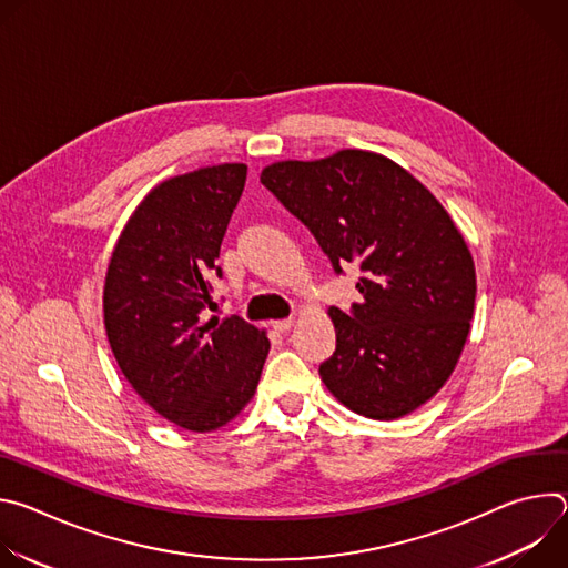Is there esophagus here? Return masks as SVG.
<instances>
[{
    "label": "esophagus",
    "instance_id": "1",
    "mask_svg": "<svg viewBox=\"0 0 568 568\" xmlns=\"http://www.w3.org/2000/svg\"><path fill=\"white\" fill-rule=\"evenodd\" d=\"M294 323H296V318H281V321H274V328L278 333H287L294 328Z\"/></svg>",
    "mask_w": 568,
    "mask_h": 568
}]
</instances>
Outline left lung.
Here are the masks:
<instances>
[{
  "instance_id": "obj_1",
  "label": "left lung",
  "mask_w": 568,
  "mask_h": 568,
  "mask_svg": "<svg viewBox=\"0 0 568 568\" xmlns=\"http://www.w3.org/2000/svg\"><path fill=\"white\" fill-rule=\"evenodd\" d=\"M261 182L314 233L337 274L353 261L364 272V301L351 314L328 310L337 351L318 366L323 384L373 420L423 407L454 373L474 314V261L452 215L371 150L274 161Z\"/></svg>"
}]
</instances>
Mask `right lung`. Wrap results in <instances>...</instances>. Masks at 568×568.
I'll list each match as a JSON object with an SVG mask.
<instances>
[{"label":"right lung","instance_id":"1","mask_svg":"<svg viewBox=\"0 0 568 568\" xmlns=\"http://www.w3.org/2000/svg\"><path fill=\"white\" fill-rule=\"evenodd\" d=\"M245 180V164H220L156 184L125 222L105 274V331L121 373L150 409L195 434L242 414L270 355L267 333L252 323L204 318Z\"/></svg>","mask_w":568,"mask_h":568}]
</instances>
